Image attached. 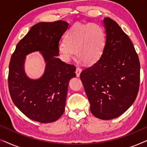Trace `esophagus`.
I'll use <instances>...</instances> for the list:
<instances>
[{"instance_id":"esophagus-1","label":"esophagus","mask_w":147,"mask_h":147,"mask_svg":"<svg viewBox=\"0 0 147 147\" xmlns=\"http://www.w3.org/2000/svg\"><path fill=\"white\" fill-rule=\"evenodd\" d=\"M81 72H82L81 68H80V67L76 68V76H77V77H80V74H81Z\"/></svg>"}]
</instances>
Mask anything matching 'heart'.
Segmentation results:
<instances>
[{
    "mask_svg": "<svg viewBox=\"0 0 147 147\" xmlns=\"http://www.w3.org/2000/svg\"><path fill=\"white\" fill-rule=\"evenodd\" d=\"M65 39L59 41L57 46L59 57L65 62L77 53L86 63H95L103 54L106 43L104 28L94 23L75 24L66 34Z\"/></svg>",
    "mask_w": 147,
    "mask_h": 147,
    "instance_id": "1",
    "label": "heart"
}]
</instances>
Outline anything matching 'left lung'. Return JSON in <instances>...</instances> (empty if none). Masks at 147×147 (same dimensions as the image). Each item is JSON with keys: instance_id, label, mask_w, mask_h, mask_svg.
Instances as JSON below:
<instances>
[{"instance_id": "obj_1", "label": "left lung", "mask_w": 147, "mask_h": 147, "mask_svg": "<svg viewBox=\"0 0 147 147\" xmlns=\"http://www.w3.org/2000/svg\"><path fill=\"white\" fill-rule=\"evenodd\" d=\"M106 43L100 59L83 70L80 79L96 118L111 120L134 103L140 84V62L133 44L115 21L103 20Z\"/></svg>"}]
</instances>
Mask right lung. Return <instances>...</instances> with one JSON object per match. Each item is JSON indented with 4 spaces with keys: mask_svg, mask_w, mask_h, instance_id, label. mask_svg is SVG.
<instances>
[{
    "mask_svg": "<svg viewBox=\"0 0 147 147\" xmlns=\"http://www.w3.org/2000/svg\"><path fill=\"white\" fill-rule=\"evenodd\" d=\"M69 23L63 21L39 23L18 43L9 63V89L15 105L30 119L49 123L59 119L65 110L68 84L76 77V67L57 58V46ZM40 52L45 71L38 79L28 77L26 56Z\"/></svg>",
    "mask_w": 147,
    "mask_h": 147,
    "instance_id": "add662e5",
    "label": "right lung"
}]
</instances>
